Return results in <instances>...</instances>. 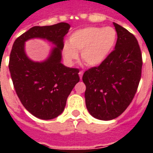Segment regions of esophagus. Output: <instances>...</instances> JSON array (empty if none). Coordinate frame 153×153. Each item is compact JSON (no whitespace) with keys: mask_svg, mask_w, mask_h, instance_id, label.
I'll use <instances>...</instances> for the list:
<instances>
[{"mask_svg":"<svg viewBox=\"0 0 153 153\" xmlns=\"http://www.w3.org/2000/svg\"><path fill=\"white\" fill-rule=\"evenodd\" d=\"M83 71H82V70L79 72V75L80 79H82V78H83Z\"/></svg>","mask_w":153,"mask_h":153,"instance_id":"esophagus-1","label":"esophagus"}]
</instances>
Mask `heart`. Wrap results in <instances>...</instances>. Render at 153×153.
I'll return each mask as SVG.
<instances>
[{
  "mask_svg": "<svg viewBox=\"0 0 153 153\" xmlns=\"http://www.w3.org/2000/svg\"><path fill=\"white\" fill-rule=\"evenodd\" d=\"M117 33L112 27L89 26L74 31L70 36L69 43L62 48L64 59L73 65L81 52L83 63L89 67H97L105 62L114 50Z\"/></svg>",
  "mask_w": 153,
  "mask_h": 153,
  "instance_id": "heart-1",
  "label": "heart"
}]
</instances>
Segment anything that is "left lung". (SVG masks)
Here are the masks:
<instances>
[{
	"label": "left lung",
	"mask_w": 153,
	"mask_h": 153,
	"mask_svg": "<svg viewBox=\"0 0 153 153\" xmlns=\"http://www.w3.org/2000/svg\"><path fill=\"white\" fill-rule=\"evenodd\" d=\"M117 33L115 50L105 62L84 72L86 107L101 120L115 119L134 97L142 72V54L134 35L113 23Z\"/></svg>",
	"instance_id": "obj_1"
}]
</instances>
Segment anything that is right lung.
Segmentation results:
<instances>
[{
  "instance_id": "right-lung-1",
  "label": "right lung",
  "mask_w": 153,
  "mask_h": 153,
  "mask_svg": "<svg viewBox=\"0 0 153 153\" xmlns=\"http://www.w3.org/2000/svg\"><path fill=\"white\" fill-rule=\"evenodd\" d=\"M70 28L67 23L34 26L13 44L9 63L13 84L23 106L38 119L51 120L63 112L68 97L79 81V70L61 63L64 38ZM33 38L47 40L55 46L40 62L31 60L25 52V42Z\"/></svg>"
}]
</instances>
